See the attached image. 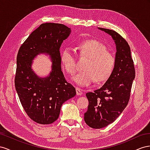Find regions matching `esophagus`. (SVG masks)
Instances as JSON below:
<instances>
[{"mask_svg": "<svg viewBox=\"0 0 150 150\" xmlns=\"http://www.w3.org/2000/svg\"><path fill=\"white\" fill-rule=\"evenodd\" d=\"M76 95L77 96H80L83 93L82 90L80 88H76Z\"/></svg>", "mask_w": 150, "mask_h": 150, "instance_id": "esophagus-1", "label": "esophagus"}]
</instances>
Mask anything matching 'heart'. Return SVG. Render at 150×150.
Segmentation results:
<instances>
[{
    "label": "heart",
    "instance_id": "b5f03b06",
    "mask_svg": "<svg viewBox=\"0 0 150 150\" xmlns=\"http://www.w3.org/2000/svg\"><path fill=\"white\" fill-rule=\"evenodd\" d=\"M76 48L80 57L87 58L83 70L79 71L73 80L79 86L85 87L95 80L102 82L112 74L115 65L114 55L109 52L105 45L99 41L89 39L79 42ZM61 62L68 74H74L76 70V57L74 51L66 46L61 53Z\"/></svg>",
    "mask_w": 150,
    "mask_h": 150
}]
</instances>
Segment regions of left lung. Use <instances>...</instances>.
Wrapping results in <instances>:
<instances>
[{
  "label": "left lung",
  "instance_id": "8db88e82",
  "mask_svg": "<svg viewBox=\"0 0 150 150\" xmlns=\"http://www.w3.org/2000/svg\"><path fill=\"white\" fill-rule=\"evenodd\" d=\"M112 36L115 45V65L103 86L86 93L88 109L85 123L93 129H100L113 122L126 108L135 77L134 62L127 42L114 30L99 28Z\"/></svg>",
  "mask_w": 150,
  "mask_h": 150
}]
</instances>
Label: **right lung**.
<instances>
[{
	"label": "right lung",
	"mask_w": 150,
	"mask_h": 150,
	"mask_svg": "<svg viewBox=\"0 0 150 150\" xmlns=\"http://www.w3.org/2000/svg\"><path fill=\"white\" fill-rule=\"evenodd\" d=\"M70 32V28L62 24L43 23L28 36L18 51L16 90L25 113L38 124L54 122L62 104L76 95L75 87L62 71L59 53L62 43ZM40 53L49 54L53 62L52 70L45 78L38 77L31 69L32 59Z\"/></svg>",
	"instance_id": "obj_1"
}]
</instances>
